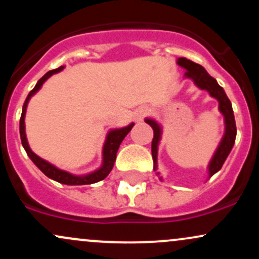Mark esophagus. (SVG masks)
<instances>
[{
  "mask_svg": "<svg viewBox=\"0 0 259 259\" xmlns=\"http://www.w3.org/2000/svg\"><path fill=\"white\" fill-rule=\"evenodd\" d=\"M147 114H148V109H147V108H141V109H140V111H139V113H138V119L141 120L142 118L146 117Z\"/></svg>",
  "mask_w": 259,
  "mask_h": 259,
  "instance_id": "esophagus-1",
  "label": "esophagus"
}]
</instances>
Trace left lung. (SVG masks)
Listing matches in <instances>:
<instances>
[{"mask_svg":"<svg viewBox=\"0 0 259 259\" xmlns=\"http://www.w3.org/2000/svg\"><path fill=\"white\" fill-rule=\"evenodd\" d=\"M178 64L180 67L185 68V76L194 80V82L202 90H207L212 97H214L219 101V111L223 113L225 119V134L223 136L221 145L217 148L214 156H213L212 160H210L209 165H208V170H209V175L212 177L217 171L221 170V168L224 164L225 159L230 153L231 148L234 146L235 139H236V124H235L234 112L233 107H231L230 100L228 99L227 94L221 85L217 82L214 78L209 75L206 72L203 67L200 64L195 63V62L190 61V59L181 57L178 59ZM148 125L153 129V139H152V158L154 162V170H157V146L160 139V126L156 121L152 119L145 120Z\"/></svg>","mask_w":259,"mask_h":259,"instance_id":"left-lung-1","label":"left lung"}]
</instances>
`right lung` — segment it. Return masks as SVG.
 <instances>
[{
	"instance_id": "1",
	"label": "right lung",
	"mask_w": 259,
	"mask_h": 259,
	"mask_svg": "<svg viewBox=\"0 0 259 259\" xmlns=\"http://www.w3.org/2000/svg\"><path fill=\"white\" fill-rule=\"evenodd\" d=\"M63 65L62 67L57 68V69H53L47 72L45 75L37 81V84L35 85V88L29 92L28 97H26L24 105H23V111H22V117H20V123H19V130H20V140H22V145L23 147L25 148L26 153L28 156L30 157V159L35 163V165L40 169L42 173L46 175V177L51 178V179L58 181L61 184H65V185H89V184H95L99 183V181L103 180L105 178L111 173V170L113 169V165H114L115 162V157H117V152L118 148H119L121 141H123L124 138L127 135V133L132 130V127L134 126V124L132 123L130 125H127L125 127H121V129H114L111 130L107 135V140L105 142V146H103V164L99 170L94 171L92 174L85 175V177H75V175H72L67 171L61 170V169L56 168L55 165L50 164L49 162L44 160L42 158L36 156L29 147L28 141H26V136H25V124H24V117H25V112H26V106H28L29 100L35 92L38 91V89L42 86V84L46 81L52 74L61 72L63 69Z\"/></svg>"
}]
</instances>
